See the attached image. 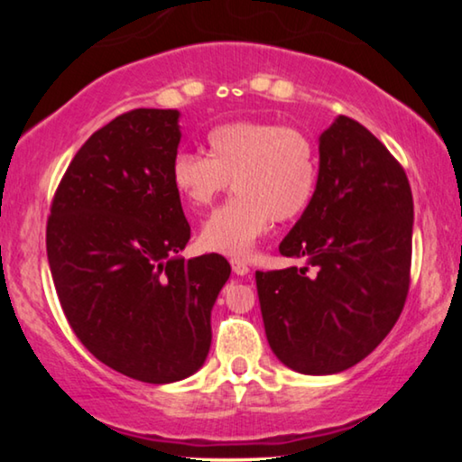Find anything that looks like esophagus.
<instances>
[{"label": "esophagus", "mask_w": 462, "mask_h": 462, "mask_svg": "<svg viewBox=\"0 0 462 462\" xmlns=\"http://www.w3.org/2000/svg\"><path fill=\"white\" fill-rule=\"evenodd\" d=\"M231 267H233V273L236 275H248L250 273V267L245 261H239V258H233L231 261Z\"/></svg>", "instance_id": "esophagus-1"}]
</instances>
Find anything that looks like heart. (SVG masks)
<instances>
[{"label":"heart","mask_w":462,"mask_h":462,"mask_svg":"<svg viewBox=\"0 0 462 462\" xmlns=\"http://www.w3.org/2000/svg\"><path fill=\"white\" fill-rule=\"evenodd\" d=\"M208 155L179 151L170 182L193 210L229 191L236 198L210 214L199 244L220 254H248L271 220L290 223L311 206L319 176L318 144L305 130L239 119L208 132Z\"/></svg>","instance_id":"b5f03b06"}]
</instances>
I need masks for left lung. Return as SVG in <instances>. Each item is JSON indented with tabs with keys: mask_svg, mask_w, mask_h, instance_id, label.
<instances>
[{
	"mask_svg": "<svg viewBox=\"0 0 462 462\" xmlns=\"http://www.w3.org/2000/svg\"><path fill=\"white\" fill-rule=\"evenodd\" d=\"M414 204L408 176L356 119L319 136L311 206L280 252L305 267L256 271L264 332L280 362L337 374L381 345L410 290Z\"/></svg>",
	"mask_w": 462,
	"mask_h": 462,
	"instance_id": "1",
	"label": "left lung"
}]
</instances>
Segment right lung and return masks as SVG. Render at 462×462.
<instances>
[{
    "instance_id": "1",
    "label": "right lung",
    "mask_w": 462,
    "mask_h": 462,
    "mask_svg": "<svg viewBox=\"0 0 462 462\" xmlns=\"http://www.w3.org/2000/svg\"><path fill=\"white\" fill-rule=\"evenodd\" d=\"M179 111L122 113L88 138L56 189L48 263L81 345L134 381L191 376L212 343L210 311L231 275L220 254H174L191 237L170 163Z\"/></svg>"
}]
</instances>
